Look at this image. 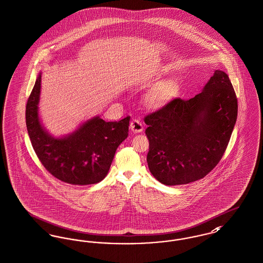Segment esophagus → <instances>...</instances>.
<instances>
[{"label":"esophagus","mask_w":263,"mask_h":263,"mask_svg":"<svg viewBox=\"0 0 263 263\" xmlns=\"http://www.w3.org/2000/svg\"><path fill=\"white\" fill-rule=\"evenodd\" d=\"M130 129L133 133H141L143 131V124L138 119H133L130 123Z\"/></svg>","instance_id":"obj_1"}]
</instances>
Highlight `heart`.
<instances>
[{"mask_svg": "<svg viewBox=\"0 0 263 263\" xmlns=\"http://www.w3.org/2000/svg\"><path fill=\"white\" fill-rule=\"evenodd\" d=\"M178 84L175 80H166L147 94L145 103L150 109H160L166 106L177 91Z\"/></svg>", "mask_w": 263, "mask_h": 263, "instance_id": "heart-1", "label": "heart"}]
</instances>
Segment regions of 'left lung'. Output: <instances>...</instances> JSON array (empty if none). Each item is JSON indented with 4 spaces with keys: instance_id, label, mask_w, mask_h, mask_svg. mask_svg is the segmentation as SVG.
Listing matches in <instances>:
<instances>
[{
    "instance_id": "1",
    "label": "left lung",
    "mask_w": 263,
    "mask_h": 263,
    "mask_svg": "<svg viewBox=\"0 0 263 263\" xmlns=\"http://www.w3.org/2000/svg\"><path fill=\"white\" fill-rule=\"evenodd\" d=\"M237 118L229 76L215 73L189 100L174 99L145 117L149 170L162 184L185 185L203 178L224 153Z\"/></svg>"
}]
</instances>
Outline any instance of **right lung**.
<instances>
[{
    "instance_id": "obj_1",
    "label": "right lung",
    "mask_w": 263,
    "mask_h": 263,
    "mask_svg": "<svg viewBox=\"0 0 263 263\" xmlns=\"http://www.w3.org/2000/svg\"><path fill=\"white\" fill-rule=\"evenodd\" d=\"M42 72L27 103L26 122L31 145L42 164L52 176L71 185H91L107 175L118 146L128 137L130 116L106 122L93 116L72 132L53 136L40 116Z\"/></svg>"
}]
</instances>
